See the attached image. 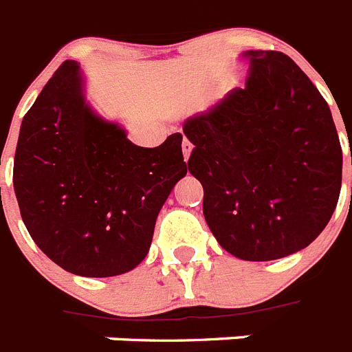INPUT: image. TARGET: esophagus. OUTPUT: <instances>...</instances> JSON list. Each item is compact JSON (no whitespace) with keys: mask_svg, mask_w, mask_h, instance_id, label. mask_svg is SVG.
<instances>
[{"mask_svg":"<svg viewBox=\"0 0 352 352\" xmlns=\"http://www.w3.org/2000/svg\"><path fill=\"white\" fill-rule=\"evenodd\" d=\"M182 151H183V158H185V162H188V158H190V153H192V144L185 138L182 144Z\"/></svg>","mask_w":352,"mask_h":352,"instance_id":"1","label":"esophagus"}]
</instances>
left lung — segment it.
Here are the masks:
<instances>
[{
  "instance_id": "8db88e82",
  "label": "left lung",
  "mask_w": 352,
  "mask_h": 352,
  "mask_svg": "<svg viewBox=\"0 0 352 352\" xmlns=\"http://www.w3.org/2000/svg\"><path fill=\"white\" fill-rule=\"evenodd\" d=\"M243 55L245 88L183 124L194 145L188 170L217 243L243 261H274L311 245L329 223L342 147L329 106L293 59Z\"/></svg>"
}]
</instances>
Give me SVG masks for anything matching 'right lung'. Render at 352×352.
<instances>
[{
  "label": "right lung",
  "instance_id": "add662e5",
  "mask_svg": "<svg viewBox=\"0 0 352 352\" xmlns=\"http://www.w3.org/2000/svg\"><path fill=\"white\" fill-rule=\"evenodd\" d=\"M183 136L138 147L93 111L84 78L66 60L21 122L14 190L26 230L55 264L82 277H113L149 252L156 217L187 174Z\"/></svg>",
  "mask_w": 352,
  "mask_h": 352
}]
</instances>
